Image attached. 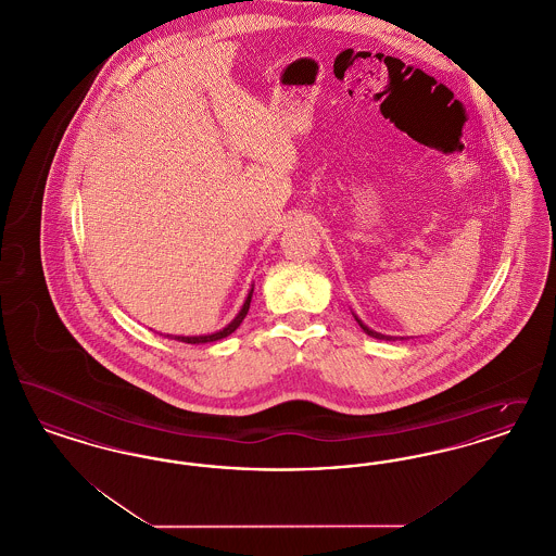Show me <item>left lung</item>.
I'll list each match as a JSON object with an SVG mask.
<instances>
[{
  "label": "left lung",
  "instance_id": "obj_1",
  "mask_svg": "<svg viewBox=\"0 0 556 556\" xmlns=\"http://www.w3.org/2000/svg\"><path fill=\"white\" fill-rule=\"evenodd\" d=\"M352 315H354V313H352ZM354 318H356V323L361 325V329H363L367 336H370V338H375V340H388V342H390V340H397L394 336H383V333H379V331H372V329L367 327V325H365L361 318L356 317V315H354ZM400 340H404V338H400Z\"/></svg>",
  "mask_w": 556,
  "mask_h": 556
}]
</instances>
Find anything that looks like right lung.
Returning <instances> with one entry per match:
<instances>
[{
    "label": "right lung",
    "instance_id": "obj_1",
    "mask_svg": "<svg viewBox=\"0 0 556 556\" xmlns=\"http://www.w3.org/2000/svg\"><path fill=\"white\" fill-rule=\"evenodd\" d=\"M252 293H254V286L248 291V295H245V300H243V304H241V308H239L236 318H233L229 325H225L223 329H218V331H214V333H206V336H166V338H173V340L186 342V344H211V342H218V340L231 336V333L238 329L239 325H241V320L248 315V311H250Z\"/></svg>",
    "mask_w": 556,
    "mask_h": 556
}]
</instances>
